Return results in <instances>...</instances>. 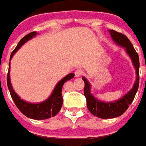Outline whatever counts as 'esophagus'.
<instances>
[{
	"label": "esophagus",
	"mask_w": 146,
	"mask_h": 146,
	"mask_svg": "<svg viewBox=\"0 0 146 146\" xmlns=\"http://www.w3.org/2000/svg\"><path fill=\"white\" fill-rule=\"evenodd\" d=\"M82 75H83V70H81V69H77L75 71V76H76V77H80Z\"/></svg>",
	"instance_id": "esophagus-1"
}]
</instances>
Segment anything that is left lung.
Returning a JSON list of instances; mask_svg holds the SVG:
<instances>
[{"label":"left lung","mask_w":146,"mask_h":146,"mask_svg":"<svg viewBox=\"0 0 146 146\" xmlns=\"http://www.w3.org/2000/svg\"><path fill=\"white\" fill-rule=\"evenodd\" d=\"M110 36L115 43L125 48V51L127 55L130 57L132 60L133 66L135 67L137 78L136 81L132 88L127 93L123 96L122 98L114 101V102H102L96 98L91 93V84L88 81L85 77H82V80L84 81V93L87 100V107L88 110L93 114L94 116H97L101 119H113L122 115L127 108L129 105H131L133 99L136 96L139 87V67H140V62H139V56L136 52L135 48H133L132 43L128 40V38L124 36L123 34L117 32L114 30L109 31Z\"/></svg>","instance_id":"8db88e82"}]
</instances>
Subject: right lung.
Wrapping results in <instances>:
<instances>
[{"label": "right lung", "instance_id": "add662e5", "mask_svg": "<svg viewBox=\"0 0 146 146\" xmlns=\"http://www.w3.org/2000/svg\"><path fill=\"white\" fill-rule=\"evenodd\" d=\"M36 31H33V32H31V33L27 34V36L23 37L11 53L9 61L12 59L14 53L21 48V46H23L27 41H28L29 40H31V38L36 36ZM9 72L8 75H7L8 88L9 90L10 95H11V98L16 105V106L23 115H26L28 118H30V119H32L41 120V119H49L51 117H53L58 113L61 108H62V102H63L62 96V86L66 82L71 80L75 76L74 73H70L66 76H65L63 79H62L56 84V86L53 90L51 95L46 100H44L42 102H39V103H31V102H26L23 99H21L19 96L14 92V88H13L12 84H11V82H10V75H9L10 62L9 63Z\"/></svg>", "mask_w": 146, "mask_h": 146}]
</instances>
